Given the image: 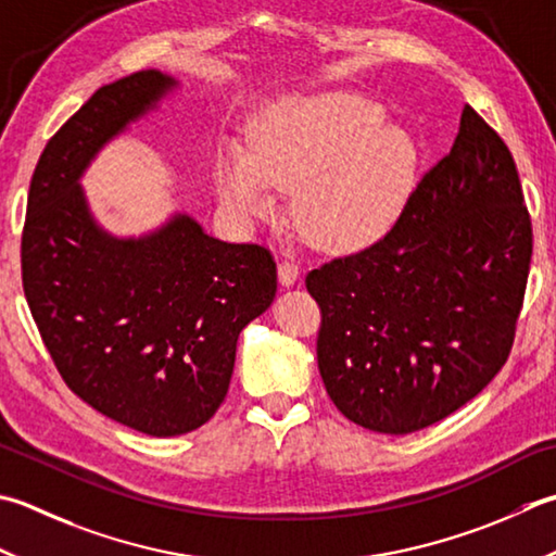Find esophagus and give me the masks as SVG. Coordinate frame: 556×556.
Here are the masks:
<instances>
[{
  "label": "esophagus",
  "instance_id": "1",
  "mask_svg": "<svg viewBox=\"0 0 556 556\" xmlns=\"http://www.w3.org/2000/svg\"><path fill=\"white\" fill-rule=\"evenodd\" d=\"M277 275H279L281 287H293V285H296V279H299V267L289 263V260H281Z\"/></svg>",
  "mask_w": 556,
  "mask_h": 556
}]
</instances>
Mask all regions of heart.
I'll return each instance as SVG.
<instances>
[{
    "label": "heart",
    "mask_w": 556,
    "mask_h": 556,
    "mask_svg": "<svg viewBox=\"0 0 556 556\" xmlns=\"http://www.w3.org/2000/svg\"><path fill=\"white\" fill-rule=\"evenodd\" d=\"M380 123L378 105L350 93L281 105L250 154L228 147L216 161L219 198L238 219L263 222L277 214V190L296 192L293 214L313 245L371 248L405 210L419 161L407 132Z\"/></svg>",
    "instance_id": "obj_1"
}]
</instances>
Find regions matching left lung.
<instances>
[{"label": "left lung", "mask_w": 556, "mask_h": 556, "mask_svg": "<svg viewBox=\"0 0 556 556\" xmlns=\"http://www.w3.org/2000/svg\"><path fill=\"white\" fill-rule=\"evenodd\" d=\"M532 255L504 139L470 105L460 132L362 253L308 271L318 368L342 415L378 433L431 427L506 364Z\"/></svg>", "instance_id": "left-lung-1"}]
</instances>
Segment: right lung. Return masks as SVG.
Masks as SVG:
<instances>
[{"mask_svg": "<svg viewBox=\"0 0 556 556\" xmlns=\"http://www.w3.org/2000/svg\"><path fill=\"white\" fill-rule=\"evenodd\" d=\"M178 86L159 70L101 86L40 154L21 238L28 308L64 383L159 439L214 417L238 334L277 293L269 250L224 243L188 212L141 236H115L91 212L81 178L98 151Z\"/></svg>", "mask_w": 556, "mask_h": 556, "instance_id": "1", "label": "right lung"}]
</instances>
